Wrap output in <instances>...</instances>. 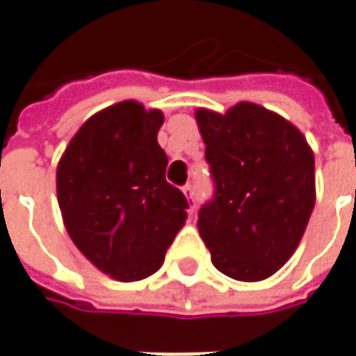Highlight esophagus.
I'll return each instance as SVG.
<instances>
[{"instance_id":"34e87169","label":"esophagus","mask_w":356,"mask_h":356,"mask_svg":"<svg viewBox=\"0 0 356 356\" xmlns=\"http://www.w3.org/2000/svg\"><path fill=\"white\" fill-rule=\"evenodd\" d=\"M183 193L188 198V202H191V212H195L196 208V198H195V186L193 185H185L183 186Z\"/></svg>"}]
</instances>
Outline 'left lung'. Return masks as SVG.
<instances>
[{"instance_id": "left-lung-1", "label": "left lung", "mask_w": 356, "mask_h": 356, "mask_svg": "<svg viewBox=\"0 0 356 356\" xmlns=\"http://www.w3.org/2000/svg\"><path fill=\"white\" fill-rule=\"evenodd\" d=\"M216 195L198 212L212 264L262 282L299 247L316 202L314 154L297 127L252 102L196 109Z\"/></svg>"}]
</instances>
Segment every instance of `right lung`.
Listing matches in <instances>:
<instances>
[{
  "mask_svg": "<svg viewBox=\"0 0 356 356\" xmlns=\"http://www.w3.org/2000/svg\"><path fill=\"white\" fill-rule=\"evenodd\" d=\"M160 109L135 100L94 113L57 163V202L76 248L118 282L160 270L185 225V195L165 181Z\"/></svg>",
  "mask_w": 356,
  "mask_h": 356,
  "instance_id": "add662e5",
  "label": "right lung"
}]
</instances>
